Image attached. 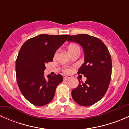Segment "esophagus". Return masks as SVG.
<instances>
[{
    "mask_svg": "<svg viewBox=\"0 0 129 129\" xmlns=\"http://www.w3.org/2000/svg\"><path fill=\"white\" fill-rule=\"evenodd\" d=\"M69 79H70L69 77H67V76L63 77V80H69Z\"/></svg>",
    "mask_w": 129,
    "mask_h": 129,
    "instance_id": "obj_1",
    "label": "esophagus"
}]
</instances>
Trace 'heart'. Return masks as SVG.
<instances>
[{"mask_svg": "<svg viewBox=\"0 0 129 129\" xmlns=\"http://www.w3.org/2000/svg\"><path fill=\"white\" fill-rule=\"evenodd\" d=\"M67 50H68L69 53L70 54H71L72 53L74 52L75 51H77V50H80V47H79V45L76 44H71L69 45L68 48H67ZM57 54V52L55 53V55ZM63 71H64L65 73H67V74H69V73H71V71H72V69L71 68H65L63 69Z\"/></svg>", "mask_w": 129, "mask_h": 129, "instance_id": "1", "label": "heart"}]
</instances>
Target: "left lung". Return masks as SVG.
<instances>
[{"label": "left lung", "mask_w": 129, "mask_h": 129, "mask_svg": "<svg viewBox=\"0 0 129 129\" xmlns=\"http://www.w3.org/2000/svg\"><path fill=\"white\" fill-rule=\"evenodd\" d=\"M68 41L79 43L84 51L85 62L78 74L87 77L85 82L79 80V85L72 91L76 103L90 106L101 99L106 93L112 75V59L109 50L99 39L88 34L74 35Z\"/></svg>", "instance_id": "1"}]
</instances>
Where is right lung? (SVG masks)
<instances>
[{
	"label": "right lung",
	"mask_w": 129,
	"mask_h": 129,
	"mask_svg": "<svg viewBox=\"0 0 129 129\" xmlns=\"http://www.w3.org/2000/svg\"><path fill=\"white\" fill-rule=\"evenodd\" d=\"M70 35L40 34L25 42L16 62L17 82L25 98L42 106L51 102L57 85L63 81L60 74L44 77L45 63L52 62L55 52Z\"/></svg>",
	"instance_id": "obj_1"
}]
</instances>
